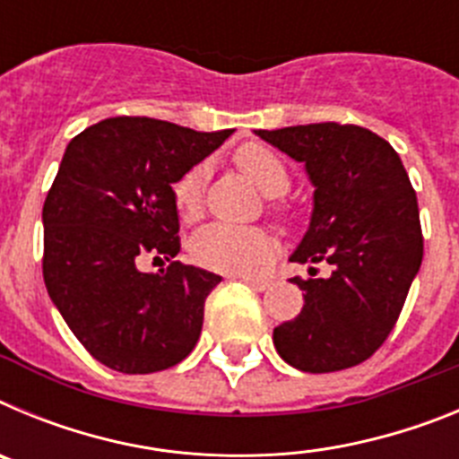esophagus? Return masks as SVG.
Here are the masks:
<instances>
[{
  "label": "esophagus",
  "mask_w": 459,
  "mask_h": 459,
  "mask_svg": "<svg viewBox=\"0 0 459 459\" xmlns=\"http://www.w3.org/2000/svg\"><path fill=\"white\" fill-rule=\"evenodd\" d=\"M243 282H246V285H250L253 290H257V291H264V290H269L271 285H273V280H271V278H250V275H246V278H243Z\"/></svg>",
  "instance_id": "1"
}]
</instances>
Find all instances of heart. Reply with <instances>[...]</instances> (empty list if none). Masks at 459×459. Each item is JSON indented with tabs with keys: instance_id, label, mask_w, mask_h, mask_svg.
<instances>
[{
	"instance_id": "b5f03b06",
	"label": "heart",
	"mask_w": 459,
	"mask_h": 459,
	"mask_svg": "<svg viewBox=\"0 0 459 459\" xmlns=\"http://www.w3.org/2000/svg\"><path fill=\"white\" fill-rule=\"evenodd\" d=\"M234 165L241 169L255 186L269 197L287 193L290 188V169L280 160L278 153L264 144L246 142L234 152ZM209 168L197 163L174 184V206L181 221L193 222L202 213V195H204ZM273 250L269 234L259 227L227 225L213 222L195 234L190 241V257L200 266L221 273H243L264 264Z\"/></svg>"
}]
</instances>
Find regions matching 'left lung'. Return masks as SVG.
Masks as SVG:
<instances>
[{"mask_svg":"<svg viewBox=\"0 0 459 459\" xmlns=\"http://www.w3.org/2000/svg\"><path fill=\"white\" fill-rule=\"evenodd\" d=\"M255 133L306 165L315 186L310 227L290 259L333 266L328 278L291 280L306 291L303 310L273 328L275 350L312 375L359 366L391 335L423 262L407 169L384 137L354 124Z\"/></svg>","mask_w":459,"mask_h":459,"instance_id":"left-lung-1","label":"left lung"}]
</instances>
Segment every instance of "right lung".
Returning a JSON list of instances; mask_svg holds the SVG:
<instances>
[{
  "label": "right lung",
  "instance_id": "add662e5",
  "mask_svg": "<svg viewBox=\"0 0 459 459\" xmlns=\"http://www.w3.org/2000/svg\"><path fill=\"white\" fill-rule=\"evenodd\" d=\"M230 135L112 117L68 142L43 204V280L73 335L103 366L124 375L168 370L200 340L221 275L181 262L142 273L137 262L177 257L172 184Z\"/></svg>",
  "mask_w": 459,
  "mask_h": 459
}]
</instances>
